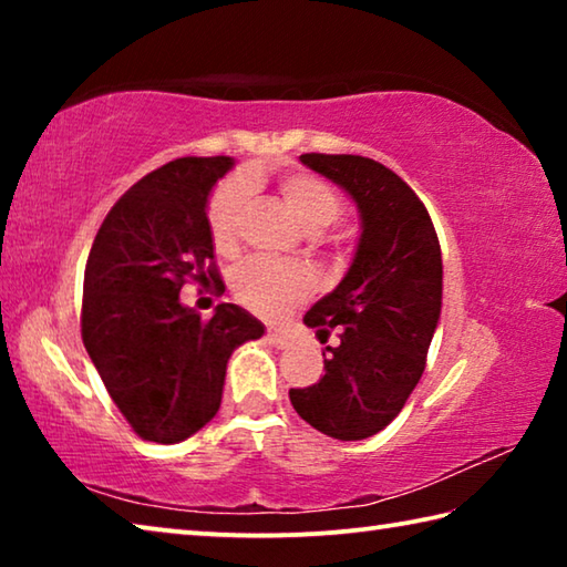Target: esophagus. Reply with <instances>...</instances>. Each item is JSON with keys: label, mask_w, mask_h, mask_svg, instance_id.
<instances>
[{"label": "esophagus", "mask_w": 567, "mask_h": 567, "mask_svg": "<svg viewBox=\"0 0 567 567\" xmlns=\"http://www.w3.org/2000/svg\"><path fill=\"white\" fill-rule=\"evenodd\" d=\"M267 342L275 344L277 350H282V348H287V344H290V338H287V334L280 332V330H267Z\"/></svg>", "instance_id": "34e87169"}]
</instances>
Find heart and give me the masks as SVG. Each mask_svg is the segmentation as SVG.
Masks as SVG:
<instances>
[{
    "mask_svg": "<svg viewBox=\"0 0 567 567\" xmlns=\"http://www.w3.org/2000/svg\"><path fill=\"white\" fill-rule=\"evenodd\" d=\"M252 177L227 179L219 185L207 203V225L217 249H233L237 245L239 215L247 205ZM277 189L307 229L332 225L342 215V197L328 179L310 172H287L277 179ZM312 280L302 265L277 262L270 257H252L243 262L233 275V292L247 310L262 318H280L287 307L310 292Z\"/></svg>",
    "mask_w": 567,
    "mask_h": 567,
    "instance_id": "1",
    "label": "heart"
}]
</instances>
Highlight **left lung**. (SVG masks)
Segmentation results:
<instances>
[{"label":"left lung","instance_id":"8db88e82","mask_svg":"<svg viewBox=\"0 0 567 567\" xmlns=\"http://www.w3.org/2000/svg\"><path fill=\"white\" fill-rule=\"evenodd\" d=\"M338 182L360 209L362 235L350 272L305 315L324 348V375L290 390L305 422L334 440H364L388 427L425 372L443 305V255L425 205L390 167L360 155H300Z\"/></svg>","mask_w":567,"mask_h":567}]
</instances>
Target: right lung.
I'll return each instance as SVG.
<instances>
[{
  "instance_id": "1",
  "label": "right lung",
  "mask_w": 567,
  "mask_h": 567,
  "mask_svg": "<svg viewBox=\"0 0 567 567\" xmlns=\"http://www.w3.org/2000/svg\"><path fill=\"white\" fill-rule=\"evenodd\" d=\"M229 157H179L114 203L84 267L82 342L114 405L142 440L172 445L217 415L227 360L262 338L243 307L203 320L179 302L187 282H215L207 197Z\"/></svg>"
}]
</instances>
